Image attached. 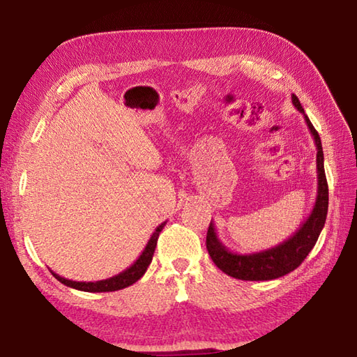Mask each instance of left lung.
Returning <instances> with one entry per match:
<instances>
[{
    "label": "left lung",
    "instance_id": "8db88e82",
    "mask_svg": "<svg viewBox=\"0 0 357 357\" xmlns=\"http://www.w3.org/2000/svg\"><path fill=\"white\" fill-rule=\"evenodd\" d=\"M293 105L304 114V119L309 128L310 134L315 140L317 146V176H318V190L315 204H313L312 213L302 222V225L296 229L293 236L277 244L275 247L266 249L261 252L253 253H236L227 249L222 241L217 236L215 227L213 220L209 223L208 236H206V249L209 257L213 258L217 268L229 277L239 280H273L279 279L282 275L291 273L298 266L304 261L309 255L313 245L317 244L319 233L324 227L326 215H328V202H329V189L328 181L324 173V155L321 138L313 128L310 119L304 113L299 99L291 96Z\"/></svg>",
    "mask_w": 357,
    "mask_h": 357
}]
</instances>
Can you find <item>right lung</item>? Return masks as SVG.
I'll list each match as a JSON object with an SVG mask.
<instances>
[{
    "label": "right lung",
    "mask_w": 357,
    "mask_h": 357,
    "mask_svg": "<svg viewBox=\"0 0 357 357\" xmlns=\"http://www.w3.org/2000/svg\"><path fill=\"white\" fill-rule=\"evenodd\" d=\"M165 223H160L159 227L155 228V231L151 234V238L148 241L146 247H144L142 255L138 257L134 264H130L128 269L123 271V273H119L116 275L110 277V279H105V280H98V282H75V280H69V279H64V277L55 274L52 271L53 277H55L56 280H59L66 287H70V288H75L78 291H88V293H107V291H118V289H123V288H128L130 287L132 283H135L138 279H142L143 274L146 273L148 266L151 264V259H153L154 255V250H155V245H157V239H159V234L162 229H164Z\"/></svg>",
    "instance_id": "obj_1"
}]
</instances>
